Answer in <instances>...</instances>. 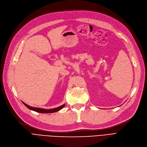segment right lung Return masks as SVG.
<instances>
[{"instance_id": "add662e5", "label": "right lung", "mask_w": 147, "mask_h": 147, "mask_svg": "<svg viewBox=\"0 0 147 147\" xmlns=\"http://www.w3.org/2000/svg\"><path fill=\"white\" fill-rule=\"evenodd\" d=\"M23 104L28 108V109L31 110H32V111H34L36 112H37V113H55V112H57L59 110H61V109H62V108L65 107V104H63L61 106H60L57 108H53V109H43V108H36V107H30L29 105H28L27 104H25L24 102H22Z\"/></svg>"}]
</instances>
